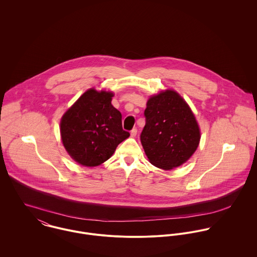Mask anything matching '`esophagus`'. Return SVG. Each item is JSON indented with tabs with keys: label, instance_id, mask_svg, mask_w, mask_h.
I'll return each mask as SVG.
<instances>
[{
	"label": "esophagus",
	"instance_id": "obj_1",
	"mask_svg": "<svg viewBox=\"0 0 257 257\" xmlns=\"http://www.w3.org/2000/svg\"><path fill=\"white\" fill-rule=\"evenodd\" d=\"M137 134H138V130H137V128H133V130L131 131V137H132V138H136Z\"/></svg>",
	"mask_w": 257,
	"mask_h": 257
}]
</instances>
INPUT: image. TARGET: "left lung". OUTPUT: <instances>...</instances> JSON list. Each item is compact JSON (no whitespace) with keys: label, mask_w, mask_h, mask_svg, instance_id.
Listing matches in <instances>:
<instances>
[{"label":"left lung","mask_w":257,"mask_h":257,"mask_svg":"<svg viewBox=\"0 0 257 257\" xmlns=\"http://www.w3.org/2000/svg\"><path fill=\"white\" fill-rule=\"evenodd\" d=\"M141 142L149 162L170 170L185 163L199 146L196 117L183 98L173 90L151 96L145 110Z\"/></svg>","instance_id":"obj_1"}]
</instances>
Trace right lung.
<instances>
[{
	"mask_svg": "<svg viewBox=\"0 0 257 257\" xmlns=\"http://www.w3.org/2000/svg\"><path fill=\"white\" fill-rule=\"evenodd\" d=\"M111 92L89 89L60 121L63 146L76 162L94 167L107 161L130 137L122 130L121 113L111 105Z\"/></svg>",
	"mask_w": 257,
	"mask_h": 257,
	"instance_id": "add662e5",
	"label": "right lung"
}]
</instances>
